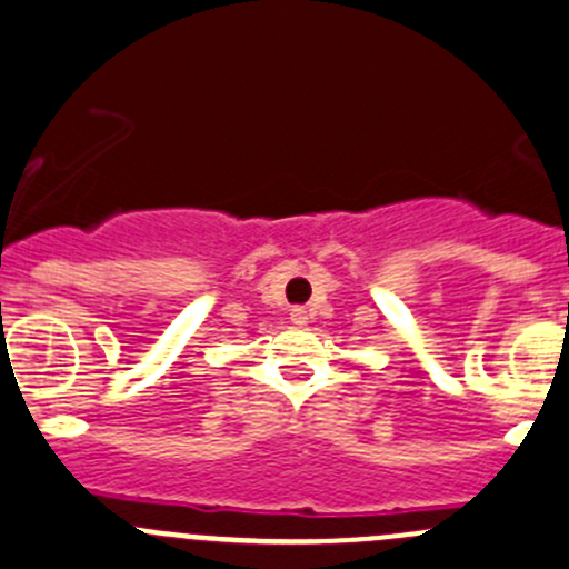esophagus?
I'll list each match as a JSON object with an SVG mask.
<instances>
[{"instance_id": "1", "label": "esophagus", "mask_w": 569, "mask_h": 569, "mask_svg": "<svg viewBox=\"0 0 569 569\" xmlns=\"http://www.w3.org/2000/svg\"><path fill=\"white\" fill-rule=\"evenodd\" d=\"M291 322H295V325H306L308 322V311H306V308H291Z\"/></svg>"}]
</instances>
